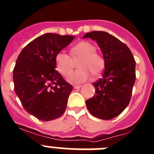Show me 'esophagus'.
<instances>
[{"label": "esophagus", "mask_w": 154, "mask_h": 154, "mask_svg": "<svg viewBox=\"0 0 154 154\" xmlns=\"http://www.w3.org/2000/svg\"><path fill=\"white\" fill-rule=\"evenodd\" d=\"M81 87H82L81 85H75L74 87V89H80Z\"/></svg>", "instance_id": "1"}]
</instances>
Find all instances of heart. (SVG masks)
Returning <instances> with one entry per match:
<instances>
[{"label": "heart", "mask_w": 154, "mask_h": 154, "mask_svg": "<svg viewBox=\"0 0 154 154\" xmlns=\"http://www.w3.org/2000/svg\"><path fill=\"white\" fill-rule=\"evenodd\" d=\"M96 48L87 41H82L70 49V54L60 51L55 57L56 69L62 76L67 77L73 66V60H79V69L71 73L67 80L71 84H80L91 77V74L98 76L105 67L103 57L96 52Z\"/></svg>", "instance_id": "1"}]
</instances>
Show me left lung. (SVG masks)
Here are the masks:
<instances>
[{"label": "left lung", "instance_id": "8db88e82", "mask_svg": "<svg viewBox=\"0 0 154 154\" xmlns=\"http://www.w3.org/2000/svg\"><path fill=\"white\" fill-rule=\"evenodd\" d=\"M96 41L103 53V77L94 83V96L86 101L90 113L102 120H111L130 103L136 80V62L131 50L117 37L104 31L87 33L83 38Z\"/></svg>", "mask_w": 154, "mask_h": 154}]
</instances>
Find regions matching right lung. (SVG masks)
Instances as JSON below:
<instances>
[{
  "label": "right lung",
  "instance_id": "add662e5",
  "mask_svg": "<svg viewBox=\"0 0 154 154\" xmlns=\"http://www.w3.org/2000/svg\"><path fill=\"white\" fill-rule=\"evenodd\" d=\"M74 39V36L43 34L29 43L17 59L15 93L26 111L38 120H55L66 110L73 87L55 70V57Z\"/></svg>",
  "mask_w": 154,
  "mask_h": 154
}]
</instances>
